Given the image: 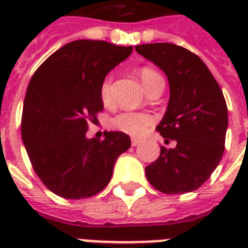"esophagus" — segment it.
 <instances>
[{"label": "esophagus", "mask_w": 248, "mask_h": 248, "mask_svg": "<svg viewBox=\"0 0 248 248\" xmlns=\"http://www.w3.org/2000/svg\"><path fill=\"white\" fill-rule=\"evenodd\" d=\"M131 144H132V147H136V145H139L140 144V140L134 138V139H131Z\"/></svg>", "instance_id": "esophagus-1"}]
</instances>
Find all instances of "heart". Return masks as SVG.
I'll use <instances>...</instances> for the list:
<instances>
[{
  "instance_id": "b5f03b06",
  "label": "heart",
  "mask_w": 248,
  "mask_h": 248,
  "mask_svg": "<svg viewBox=\"0 0 248 248\" xmlns=\"http://www.w3.org/2000/svg\"><path fill=\"white\" fill-rule=\"evenodd\" d=\"M139 76L145 89L155 82V79L161 78V76L155 71L151 69V68L140 69ZM100 99L105 105H109L112 103V76H107L103 79L100 86ZM152 122H153V118L147 113L124 112L117 114L114 118H112L110 126L114 130L124 132L127 135L139 136L145 132L147 127Z\"/></svg>"
}]
</instances>
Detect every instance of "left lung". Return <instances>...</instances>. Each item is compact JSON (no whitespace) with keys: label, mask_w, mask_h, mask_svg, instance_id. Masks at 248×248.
<instances>
[{"label":"left lung","mask_w":248,"mask_h":248,"mask_svg":"<svg viewBox=\"0 0 248 248\" xmlns=\"http://www.w3.org/2000/svg\"><path fill=\"white\" fill-rule=\"evenodd\" d=\"M136 51L167 76L170 100L157 131L175 148L145 167L148 181L166 194L193 192L223 157L228 108L223 91L200 56L173 44H145Z\"/></svg>","instance_id":"obj_1"}]
</instances>
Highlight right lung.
Returning <instances> with one entry per match:
<instances>
[{"label":"right lung","mask_w":248,"mask_h":248,"mask_svg":"<svg viewBox=\"0 0 248 248\" xmlns=\"http://www.w3.org/2000/svg\"><path fill=\"white\" fill-rule=\"evenodd\" d=\"M132 46L77 40L64 45L34 72L27 89L21 138L34 172L56 196L93 197L108 185L118 155L131 147L124 132L87 139L89 122L104 105L105 76L131 55Z\"/></svg>","instance_id":"right-lung-1"}]
</instances>
